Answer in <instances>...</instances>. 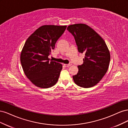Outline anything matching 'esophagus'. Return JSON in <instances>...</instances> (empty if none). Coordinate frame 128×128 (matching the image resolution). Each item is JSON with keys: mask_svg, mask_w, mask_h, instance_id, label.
<instances>
[{"mask_svg": "<svg viewBox=\"0 0 128 128\" xmlns=\"http://www.w3.org/2000/svg\"><path fill=\"white\" fill-rule=\"evenodd\" d=\"M64 66L65 67H68L72 65V64H64Z\"/></svg>", "mask_w": 128, "mask_h": 128, "instance_id": "esophagus-1", "label": "esophagus"}]
</instances>
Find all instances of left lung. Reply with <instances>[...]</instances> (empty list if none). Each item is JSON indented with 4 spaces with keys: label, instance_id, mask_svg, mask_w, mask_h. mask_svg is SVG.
I'll return each instance as SVG.
<instances>
[{
    "label": "left lung",
    "instance_id": "obj_1",
    "mask_svg": "<svg viewBox=\"0 0 128 128\" xmlns=\"http://www.w3.org/2000/svg\"><path fill=\"white\" fill-rule=\"evenodd\" d=\"M67 29L74 37L78 52L85 53L83 64L78 66V73L72 76L74 81L80 87L94 86L102 78L109 67L110 56L106 42L86 24H72Z\"/></svg>",
    "mask_w": 128,
    "mask_h": 128
}]
</instances>
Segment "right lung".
<instances>
[{"label":"right lung","instance_id":"right-lung-1","mask_svg":"<svg viewBox=\"0 0 128 128\" xmlns=\"http://www.w3.org/2000/svg\"><path fill=\"white\" fill-rule=\"evenodd\" d=\"M66 26L45 25L38 28L26 40L20 61L25 75L34 86L48 88L56 83L62 65L48 58Z\"/></svg>","mask_w":128,"mask_h":128}]
</instances>
